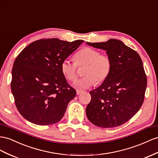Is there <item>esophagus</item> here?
I'll return each mask as SVG.
<instances>
[{
    "label": "esophagus",
    "instance_id": "1",
    "mask_svg": "<svg viewBox=\"0 0 158 158\" xmlns=\"http://www.w3.org/2000/svg\"><path fill=\"white\" fill-rule=\"evenodd\" d=\"M76 92H77V95H80L81 94V93L83 92V91H81V90H79V89H77L76 91Z\"/></svg>",
    "mask_w": 158,
    "mask_h": 158
}]
</instances>
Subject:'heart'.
Listing matches in <instances>:
<instances>
[{
	"label": "heart",
	"instance_id": "b5f03b06",
	"mask_svg": "<svg viewBox=\"0 0 158 158\" xmlns=\"http://www.w3.org/2000/svg\"><path fill=\"white\" fill-rule=\"evenodd\" d=\"M75 63L64 59L60 64V70L67 79L73 81L76 78L77 66H85L83 77L77 79L73 86L77 89H87L95 81L101 83L106 80L111 69V60L106 55H100L99 51L91 47H84L74 56Z\"/></svg>",
	"mask_w": 158,
	"mask_h": 158
}]
</instances>
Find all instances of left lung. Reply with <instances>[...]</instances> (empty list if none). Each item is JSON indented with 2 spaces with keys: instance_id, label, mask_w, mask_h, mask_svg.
<instances>
[{
  "instance_id": "obj_1",
  "label": "left lung",
  "mask_w": 158,
  "mask_h": 158,
  "mask_svg": "<svg viewBox=\"0 0 158 158\" xmlns=\"http://www.w3.org/2000/svg\"><path fill=\"white\" fill-rule=\"evenodd\" d=\"M86 44L106 51L111 60L107 78L90 91L87 118L98 127L119 126L134 116L143 104L147 78L142 60L136 51L118 39Z\"/></svg>"
}]
</instances>
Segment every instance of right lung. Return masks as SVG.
<instances>
[{
    "label": "right lung",
    "instance_id": "add662e5",
    "mask_svg": "<svg viewBox=\"0 0 158 158\" xmlns=\"http://www.w3.org/2000/svg\"><path fill=\"white\" fill-rule=\"evenodd\" d=\"M83 42L40 39L20 52L12 69L10 87L24 118L39 125L54 124L63 118L76 91L67 82L60 64Z\"/></svg>",
    "mask_w": 158,
    "mask_h": 158
}]
</instances>
